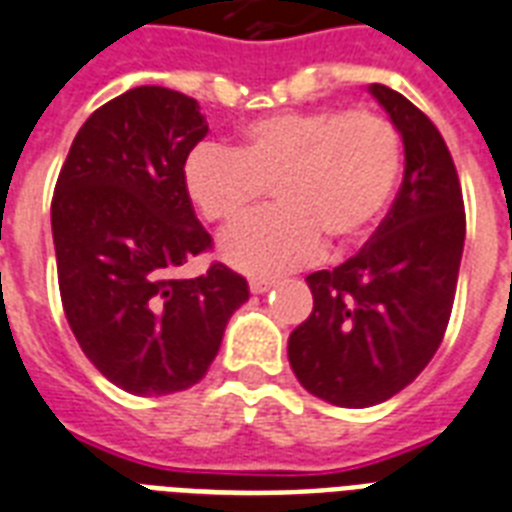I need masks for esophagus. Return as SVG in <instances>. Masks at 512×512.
Returning a JSON list of instances; mask_svg holds the SVG:
<instances>
[{"mask_svg": "<svg viewBox=\"0 0 512 512\" xmlns=\"http://www.w3.org/2000/svg\"><path fill=\"white\" fill-rule=\"evenodd\" d=\"M276 287V281L273 279H249V292L252 295H263V292H268V289Z\"/></svg>", "mask_w": 512, "mask_h": 512, "instance_id": "esophagus-1", "label": "esophagus"}]
</instances>
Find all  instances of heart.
Listing matches in <instances>:
<instances>
[{
  "instance_id": "obj_1",
  "label": "heart",
  "mask_w": 512,
  "mask_h": 512,
  "mask_svg": "<svg viewBox=\"0 0 512 512\" xmlns=\"http://www.w3.org/2000/svg\"><path fill=\"white\" fill-rule=\"evenodd\" d=\"M404 140L374 108H303L252 119L233 151L199 143L183 162V185L204 220L239 223L271 191L276 207L220 239V255L249 276H279L324 247L364 241L396 196Z\"/></svg>"
}]
</instances>
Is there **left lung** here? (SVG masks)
Segmentation results:
<instances>
[{
    "instance_id": "8db88e82",
    "label": "left lung",
    "mask_w": 512,
    "mask_h": 512,
    "mask_svg": "<svg viewBox=\"0 0 512 512\" xmlns=\"http://www.w3.org/2000/svg\"><path fill=\"white\" fill-rule=\"evenodd\" d=\"M369 92L401 132L404 183L356 255L305 279L313 311L289 335L300 385L345 409L388 401L436 356L465 247L460 177L441 132L401 92Z\"/></svg>"
}]
</instances>
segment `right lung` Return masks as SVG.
Wrapping results in <instances>:
<instances>
[{
  "instance_id": "1",
  "label": "right lung",
  "mask_w": 512,
  "mask_h": 512,
  "mask_svg": "<svg viewBox=\"0 0 512 512\" xmlns=\"http://www.w3.org/2000/svg\"><path fill=\"white\" fill-rule=\"evenodd\" d=\"M209 132L199 103L167 87L108 100L76 132L52 196V239L68 327L106 380L132 396L196 385L215 361L247 279L212 263L183 185L188 151Z\"/></svg>"
}]
</instances>
